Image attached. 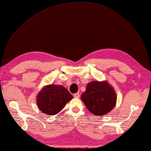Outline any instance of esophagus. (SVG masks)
<instances>
[{
  "label": "esophagus",
  "mask_w": 151,
  "mask_h": 151,
  "mask_svg": "<svg viewBox=\"0 0 151 151\" xmlns=\"http://www.w3.org/2000/svg\"><path fill=\"white\" fill-rule=\"evenodd\" d=\"M73 96H74V98H79V97H80V94H79V93H74V95H73Z\"/></svg>",
  "instance_id": "1"
}]
</instances>
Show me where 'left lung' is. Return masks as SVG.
<instances>
[{
  "mask_svg": "<svg viewBox=\"0 0 151 151\" xmlns=\"http://www.w3.org/2000/svg\"><path fill=\"white\" fill-rule=\"evenodd\" d=\"M81 99L90 112L100 116L106 114L114 108L117 96L108 81H93L88 83Z\"/></svg>",
  "mask_w": 151,
  "mask_h": 151,
  "instance_id": "8db88e82",
  "label": "left lung"
}]
</instances>
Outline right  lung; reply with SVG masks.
I'll return each mask as SVG.
<instances>
[{
    "label": "right lung",
    "mask_w": 151,
    "mask_h": 151,
    "mask_svg": "<svg viewBox=\"0 0 151 151\" xmlns=\"http://www.w3.org/2000/svg\"><path fill=\"white\" fill-rule=\"evenodd\" d=\"M73 96L62 85H48L43 86L37 95V105L42 112L49 116L59 113Z\"/></svg>",
    "instance_id": "right-lung-1"
}]
</instances>
